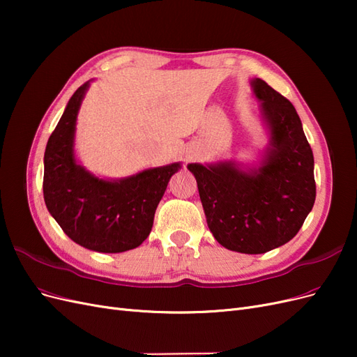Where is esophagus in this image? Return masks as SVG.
Listing matches in <instances>:
<instances>
[{"mask_svg": "<svg viewBox=\"0 0 357 357\" xmlns=\"http://www.w3.org/2000/svg\"><path fill=\"white\" fill-rule=\"evenodd\" d=\"M188 159H193V153H189V155H188Z\"/></svg>", "mask_w": 357, "mask_h": 357, "instance_id": "34e87169", "label": "esophagus"}]
</instances>
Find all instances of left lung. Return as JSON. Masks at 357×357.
Wrapping results in <instances>:
<instances>
[{
  "mask_svg": "<svg viewBox=\"0 0 357 357\" xmlns=\"http://www.w3.org/2000/svg\"><path fill=\"white\" fill-rule=\"evenodd\" d=\"M250 84L268 132L257 165L219 160L188 169L218 243L261 255L290 241L307 219L316 199L314 158L291 102L261 79Z\"/></svg>",
  "mask_w": 357,
  "mask_h": 357,
  "instance_id": "8db88e82",
  "label": "left lung"
}]
</instances>
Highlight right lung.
Segmentation results:
<instances>
[{"label":"right lung","mask_w":357,"mask_h":357,"mask_svg":"<svg viewBox=\"0 0 357 357\" xmlns=\"http://www.w3.org/2000/svg\"><path fill=\"white\" fill-rule=\"evenodd\" d=\"M91 80L70 98L45 152L43 193L52 218L79 245L122 253L152 231L155 211L180 162L147 168L122 178H100L75 158V125Z\"/></svg>","instance_id":"obj_1"}]
</instances>
